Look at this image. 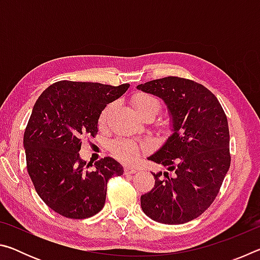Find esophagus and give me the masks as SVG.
Segmentation results:
<instances>
[{"label":"esophagus","instance_id":"1","mask_svg":"<svg viewBox=\"0 0 260 260\" xmlns=\"http://www.w3.org/2000/svg\"><path fill=\"white\" fill-rule=\"evenodd\" d=\"M136 172H138V170L133 169V167H129V166L125 167V174H134Z\"/></svg>","mask_w":260,"mask_h":260}]
</instances>
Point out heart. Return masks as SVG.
I'll return each instance as SVG.
<instances>
[{
    "instance_id": "1",
    "label": "heart",
    "mask_w": 260,
    "mask_h": 260,
    "mask_svg": "<svg viewBox=\"0 0 260 260\" xmlns=\"http://www.w3.org/2000/svg\"><path fill=\"white\" fill-rule=\"evenodd\" d=\"M133 104L139 114H143L144 112L156 110L158 112L159 110V102L153 96L144 93L136 94L133 99ZM109 114V110H105L101 116V124H104L107 121ZM149 147L148 143H138L132 140H119L113 143V152L118 158L126 162H134L140 156L141 151L146 150Z\"/></svg>"
}]
</instances>
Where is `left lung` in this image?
Here are the masks:
<instances>
[{
  "label": "left lung",
  "mask_w": 260,
  "mask_h": 260,
  "mask_svg": "<svg viewBox=\"0 0 260 260\" xmlns=\"http://www.w3.org/2000/svg\"><path fill=\"white\" fill-rule=\"evenodd\" d=\"M136 88L164 101L172 122V134L148 157L172 173H153L155 187L141 196V208L165 225L191 221L212 204L230 170L226 114L208 88L189 79L167 77Z\"/></svg>",
  "instance_id": "1"
}]
</instances>
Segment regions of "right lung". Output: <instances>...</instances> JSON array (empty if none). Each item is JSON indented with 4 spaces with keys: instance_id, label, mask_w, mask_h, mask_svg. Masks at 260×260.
Segmentation results:
<instances>
[{
    "instance_id": "add662e5",
    "label": "right lung",
    "mask_w": 260,
    "mask_h": 260,
    "mask_svg": "<svg viewBox=\"0 0 260 260\" xmlns=\"http://www.w3.org/2000/svg\"><path fill=\"white\" fill-rule=\"evenodd\" d=\"M128 87L63 80L48 87L35 102L24 133L27 171L38 195L63 217L85 219L99 213L109 179L124 173L111 157L90 170L93 164L87 165L79 151L81 136L98 134L101 113Z\"/></svg>"
}]
</instances>
